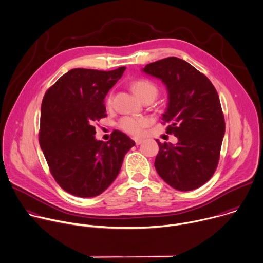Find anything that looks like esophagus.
<instances>
[{
    "label": "esophagus",
    "mask_w": 263,
    "mask_h": 263,
    "mask_svg": "<svg viewBox=\"0 0 263 263\" xmlns=\"http://www.w3.org/2000/svg\"><path fill=\"white\" fill-rule=\"evenodd\" d=\"M134 141H135L136 145H140V144H142V142H143V139H140V138H135V139H134Z\"/></svg>",
    "instance_id": "34e87169"
}]
</instances>
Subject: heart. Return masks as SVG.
Instances as JSON below:
<instances>
[{
    "instance_id": "obj_1",
    "label": "heart",
    "mask_w": 263,
    "mask_h": 263,
    "mask_svg": "<svg viewBox=\"0 0 263 263\" xmlns=\"http://www.w3.org/2000/svg\"><path fill=\"white\" fill-rule=\"evenodd\" d=\"M130 88L136 94V96L142 100H150L151 102L159 95V88L148 79H138L132 82ZM114 92L111 90L104 99L106 106L111 108L113 106ZM150 123V119L148 117H138V116H123L120 118L118 122V127L124 133L132 136H141L146 126Z\"/></svg>"
}]
</instances>
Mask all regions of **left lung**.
Masks as SVG:
<instances>
[{"label": "left lung", "mask_w": 263, "mask_h": 263, "mask_svg": "<svg viewBox=\"0 0 263 263\" xmlns=\"http://www.w3.org/2000/svg\"><path fill=\"white\" fill-rule=\"evenodd\" d=\"M143 71L166 85L169 103L162 123L178 139L176 145L156 140V172L178 191L198 189L212 178L220 160L225 119L218 92L206 76L176 57L147 64Z\"/></svg>", "instance_id": "obj_1"}]
</instances>
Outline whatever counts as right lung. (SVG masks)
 <instances>
[{"label": "right lung", "mask_w": 263, "mask_h": 263, "mask_svg": "<svg viewBox=\"0 0 263 263\" xmlns=\"http://www.w3.org/2000/svg\"><path fill=\"white\" fill-rule=\"evenodd\" d=\"M124 70L74 68L43 96L39 144L52 177L73 196L95 197L106 191L135 146L119 130H113L108 142L94 137L95 122L107 116L103 99Z\"/></svg>", "instance_id": "obj_1"}]
</instances>
